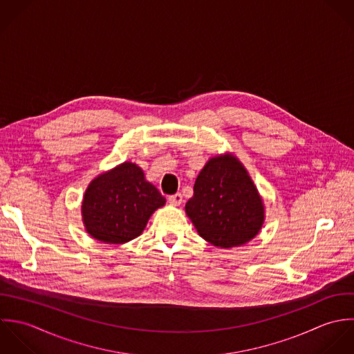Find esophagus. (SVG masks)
Listing matches in <instances>:
<instances>
[{"label": "esophagus", "mask_w": 354, "mask_h": 354, "mask_svg": "<svg viewBox=\"0 0 354 354\" xmlns=\"http://www.w3.org/2000/svg\"><path fill=\"white\" fill-rule=\"evenodd\" d=\"M168 201L172 204V205H180L182 201H183V196L180 193H176V194H172L168 197Z\"/></svg>", "instance_id": "34e87169"}]
</instances>
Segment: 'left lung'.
<instances>
[{"label":"left lung","instance_id":"obj_1","mask_svg":"<svg viewBox=\"0 0 354 354\" xmlns=\"http://www.w3.org/2000/svg\"><path fill=\"white\" fill-rule=\"evenodd\" d=\"M186 213L214 246L232 248L254 238L264 221L263 201L243 165L231 156L213 157L194 183Z\"/></svg>","mask_w":354,"mask_h":354}]
</instances>
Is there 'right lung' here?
<instances>
[{"mask_svg":"<svg viewBox=\"0 0 354 354\" xmlns=\"http://www.w3.org/2000/svg\"><path fill=\"white\" fill-rule=\"evenodd\" d=\"M164 204L165 198L145 180L141 168L124 162L88 185L82 214L93 238L124 243L141 235L150 214Z\"/></svg>","mask_w":354,"mask_h":354,"instance_id":"add662e5","label":"right lung"}]
</instances>
